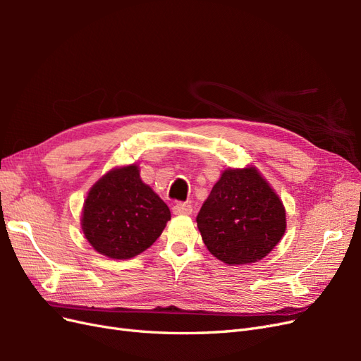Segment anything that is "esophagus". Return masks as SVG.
I'll list each match as a JSON object with an SVG mask.
<instances>
[{"mask_svg": "<svg viewBox=\"0 0 361 361\" xmlns=\"http://www.w3.org/2000/svg\"><path fill=\"white\" fill-rule=\"evenodd\" d=\"M192 206L190 203H176L173 206L174 215H191Z\"/></svg>", "mask_w": 361, "mask_h": 361, "instance_id": "obj_1", "label": "esophagus"}]
</instances>
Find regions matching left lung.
Returning a JSON list of instances; mask_svg holds the SVG:
<instances>
[{"label": "left lung", "mask_w": 361, "mask_h": 361, "mask_svg": "<svg viewBox=\"0 0 361 361\" xmlns=\"http://www.w3.org/2000/svg\"><path fill=\"white\" fill-rule=\"evenodd\" d=\"M195 221L207 250L227 265L264 259L286 231L281 200L253 167L226 170Z\"/></svg>", "instance_id": "left-lung-1"}]
</instances>
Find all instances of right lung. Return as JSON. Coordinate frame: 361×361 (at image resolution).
I'll return each instance as SVG.
<instances>
[{"label":"right lung","mask_w":361,"mask_h":361,"mask_svg":"<svg viewBox=\"0 0 361 361\" xmlns=\"http://www.w3.org/2000/svg\"><path fill=\"white\" fill-rule=\"evenodd\" d=\"M170 209L141 182L137 166L111 170L87 195L82 232L92 247L111 259H130L154 244Z\"/></svg>","instance_id":"add662e5"}]
</instances>
